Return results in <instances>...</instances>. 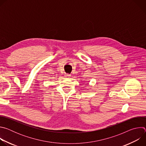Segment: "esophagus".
<instances>
[{
  "instance_id": "obj_1",
  "label": "esophagus",
  "mask_w": 146,
  "mask_h": 146,
  "mask_svg": "<svg viewBox=\"0 0 146 146\" xmlns=\"http://www.w3.org/2000/svg\"><path fill=\"white\" fill-rule=\"evenodd\" d=\"M65 76H66V77L69 78L70 77H71V75H70L69 74H65Z\"/></svg>"
}]
</instances>
